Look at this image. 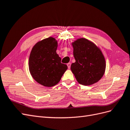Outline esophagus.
<instances>
[{
    "label": "esophagus",
    "instance_id": "esophagus-1",
    "mask_svg": "<svg viewBox=\"0 0 130 130\" xmlns=\"http://www.w3.org/2000/svg\"><path fill=\"white\" fill-rule=\"evenodd\" d=\"M67 65H68V68L69 69H70V68H71V63L70 62H69V63L67 64Z\"/></svg>",
    "mask_w": 130,
    "mask_h": 130
}]
</instances>
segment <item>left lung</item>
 <instances>
[{
  "label": "left lung",
  "instance_id": "left-lung-1",
  "mask_svg": "<svg viewBox=\"0 0 130 130\" xmlns=\"http://www.w3.org/2000/svg\"><path fill=\"white\" fill-rule=\"evenodd\" d=\"M76 62L71 70L78 82L90 85L103 76L106 68L105 60L100 49L85 38L78 39L72 44Z\"/></svg>",
  "mask_w": 130,
  "mask_h": 130
}]
</instances>
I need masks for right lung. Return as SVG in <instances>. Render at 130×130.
<instances>
[{"label":"right lung","instance_id":"obj_1","mask_svg":"<svg viewBox=\"0 0 130 130\" xmlns=\"http://www.w3.org/2000/svg\"><path fill=\"white\" fill-rule=\"evenodd\" d=\"M57 43L49 37L37 43L29 58V70L32 77L40 84L52 87L59 82L68 66L61 62L56 52Z\"/></svg>","mask_w":130,"mask_h":130}]
</instances>
